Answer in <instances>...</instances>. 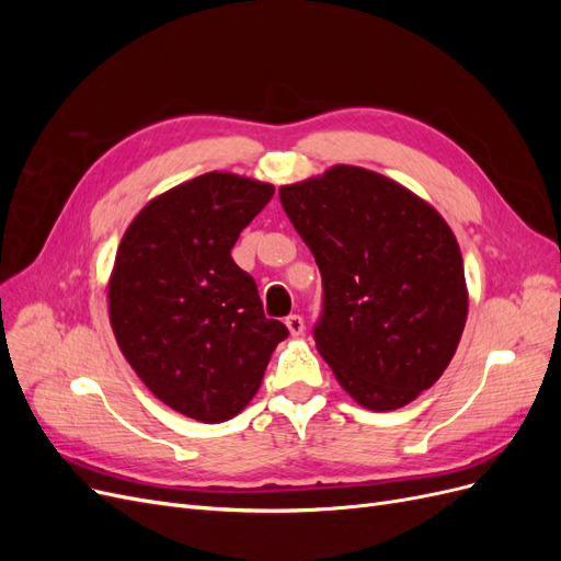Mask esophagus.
<instances>
[{
  "label": "esophagus",
  "mask_w": 561,
  "mask_h": 561,
  "mask_svg": "<svg viewBox=\"0 0 561 561\" xmlns=\"http://www.w3.org/2000/svg\"><path fill=\"white\" fill-rule=\"evenodd\" d=\"M285 325H287V330H290L293 336H299V334L304 332V318H301L299 313L287 316V318H285Z\"/></svg>",
  "instance_id": "34e87169"
}]
</instances>
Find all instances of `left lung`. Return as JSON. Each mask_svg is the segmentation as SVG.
Wrapping results in <instances>:
<instances>
[{"mask_svg": "<svg viewBox=\"0 0 561 561\" xmlns=\"http://www.w3.org/2000/svg\"><path fill=\"white\" fill-rule=\"evenodd\" d=\"M278 194L320 268L318 353L367 410L412 402L443 377L468 316L449 225L402 184L355 165Z\"/></svg>", "mask_w": 561, "mask_h": 561, "instance_id": "8db88e82", "label": "left lung"}]
</instances>
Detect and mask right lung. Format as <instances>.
Returning a JSON list of instances; mask_svg holds the SVG:
<instances>
[{"label":"right lung","mask_w":561,"mask_h":561,"mask_svg":"<svg viewBox=\"0 0 561 561\" xmlns=\"http://www.w3.org/2000/svg\"><path fill=\"white\" fill-rule=\"evenodd\" d=\"M274 184L206 173L151 198L116 250L110 322L135 375L171 410L219 423L239 414L287 336L231 248Z\"/></svg>","instance_id":"right-lung-1"}]
</instances>
